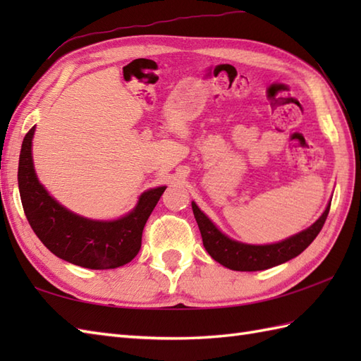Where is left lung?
<instances>
[{"label": "left lung", "instance_id": "left-lung-1", "mask_svg": "<svg viewBox=\"0 0 361 361\" xmlns=\"http://www.w3.org/2000/svg\"><path fill=\"white\" fill-rule=\"evenodd\" d=\"M331 204L327 206L315 224L305 231L299 233L287 240L273 245H245L235 240H231L225 234H221L219 229L214 226L212 221L198 209V206L192 203V211L195 220L200 228L203 247L209 252V256L217 260L226 268H231L235 271H259L267 270V268L276 267L279 264L287 262V260L296 257L298 255L309 247L319 234L324 221L327 219Z\"/></svg>", "mask_w": 361, "mask_h": 361}]
</instances>
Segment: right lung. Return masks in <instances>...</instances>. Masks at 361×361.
Returning <instances> with one entry per match:
<instances>
[{"mask_svg":"<svg viewBox=\"0 0 361 361\" xmlns=\"http://www.w3.org/2000/svg\"><path fill=\"white\" fill-rule=\"evenodd\" d=\"M32 127L23 140L18 163L20 197L30 228L52 255L91 270L128 264L141 250L142 229L166 188L150 189L136 208L114 221H94L65 209L38 183L30 145Z\"/></svg>","mask_w":361,"mask_h":361,"instance_id":"obj_1","label":"right lung"}]
</instances>
